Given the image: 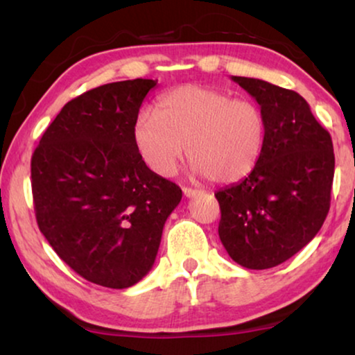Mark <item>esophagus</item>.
<instances>
[{
    "label": "esophagus",
    "instance_id": "34e87169",
    "mask_svg": "<svg viewBox=\"0 0 355 355\" xmlns=\"http://www.w3.org/2000/svg\"><path fill=\"white\" fill-rule=\"evenodd\" d=\"M182 192H184V196L186 197H196V196H198V193H200V191H197V189H191V187H182Z\"/></svg>",
    "mask_w": 355,
    "mask_h": 355
}]
</instances>
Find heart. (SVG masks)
<instances>
[{"label": "heart", "mask_w": 355, "mask_h": 355, "mask_svg": "<svg viewBox=\"0 0 355 355\" xmlns=\"http://www.w3.org/2000/svg\"><path fill=\"white\" fill-rule=\"evenodd\" d=\"M265 135L259 105L197 85L162 95L155 113L142 111L134 124L135 147L152 171L173 176L186 145L193 173L218 184L237 182L254 171Z\"/></svg>", "instance_id": "heart-1"}]
</instances>
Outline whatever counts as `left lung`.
Here are the masks:
<instances>
[{"label": "left lung", "mask_w": 355, "mask_h": 355, "mask_svg": "<svg viewBox=\"0 0 355 355\" xmlns=\"http://www.w3.org/2000/svg\"><path fill=\"white\" fill-rule=\"evenodd\" d=\"M263 111V152L249 176L215 193L218 234L236 263L266 270L317 236L329 210L334 176L331 135L297 92L232 76Z\"/></svg>", "instance_id": "1"}]
</instances>
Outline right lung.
<instances>
[{
    "instance_id": "right-lung-1",
    "label": "right lung",
    "mask_w": 355,
    "mask_h": 355,
    "mask_svg": "<svg viewBox=\"0 0 355 355\" xmlns=\"http://www.w3.org/2000/svg\"><path fill=\"white\" fill-rule=\"evenodd\" d=\"M157 82H113L67 101L32 155L42 234L77 275L105 288H130L152 270L164 223L182 198L134 142Z\"/></svg>"
}]
</instances>
